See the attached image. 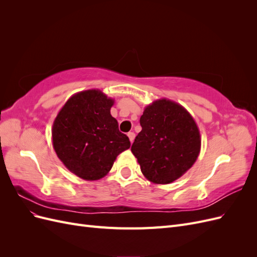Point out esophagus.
<instances>
[{
	"instance_id": "esophagus-1",
	"label": "esophagus",
	"mask_w": 257,
	"mask_h": 257,
	"mask_svg": "<svg viewBox=\"0 0 257 257\" xmlns=\"http://www.w3.org/2000/svg\"><path fill=\"white\" fill-rule=\"evenodd\" d=\"M127 136L130 138V142L133 143L134 142V138H135V133H134V132H130V133H127Z\"/></svg>"
}]
</instances>
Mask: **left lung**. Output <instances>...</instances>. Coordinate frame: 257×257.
Returning <instances> with one entry per match:
<instances>
[{"label": "left lung", "mask_w": 257, "mask_h": 257, "mask_svg": "<svg viewBox=\"0 0 257 257\" xmlns=\"http://www.w3.org/2000/svg\"><path fill=\"white\" fill-rule=\"evenodd\" d=\"M142 131L132 152L148 180L172 183L197 160L200 134L197 124L184 107L170 99L154 100L141 116Z\"/></svg>", "instance_id": "1"}]
</instances>
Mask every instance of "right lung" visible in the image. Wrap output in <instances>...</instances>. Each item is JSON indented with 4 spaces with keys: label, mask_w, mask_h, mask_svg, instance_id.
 <instances>
[{
    "label": "right lung",
    "mask_w": 257,
    "mask_h": 257,
    "mask_svg": "<svg viewBox=\"0 0 257 257\" xmlns=\"http://www.w3.org/2000/svg\"><path fill=\"white\" fill-rule=\"evenodd\" d=\"M113 103L99 90L82 91L69 98L54 119V151L68 170L84 180L105 177L116 157L131 147L110 114Z\"/></svg>",
    "instance_id": "right-lung-1"
}]
</instances>
